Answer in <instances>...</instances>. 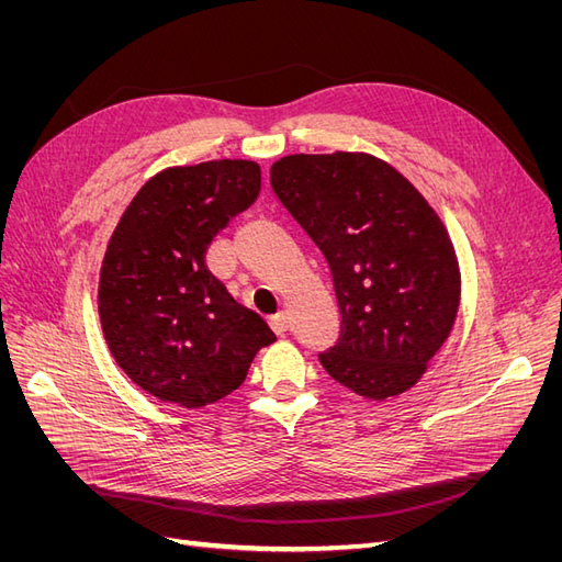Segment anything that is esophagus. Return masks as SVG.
Segmentation results:
<instances>
[{"mask_svg": "<svg viewBox=\"0 0 562 562\" xmlns=\"http://www.w3.org/2000/svg\"><path fill=\"white\" fill-rule=\"evenodd\" d=\"M269 326H271V330H274L277 335H285L288 328H291V316H288L285 312H281V314H277L274 318L269 321Z\"/></svg>", "mask_w": 562, "mask_h": 562, "instance_id": "1", "label": "esophagus"}]
</instances>
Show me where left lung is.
I'll list each match as a JSON object with an SVG mask.
<instances>
[{
  "instance_id": "8db88e82",
  "label": "left lung",
  "mask_w": 562,
  "mask_h": 562,
  "mask_svg": "<svg viewBox=\"0 0 562 562\" xmlns=\"http://www.w3.org/2000/svg\"><path fill=\"white\" fill-rule=\"evenodd\" d=\"M269 173L333 274L342 330L321 366L370 401L415 386L462 300L443 220L411 180L366 151L288 155Z\"/></svg>"
}]
</instances>
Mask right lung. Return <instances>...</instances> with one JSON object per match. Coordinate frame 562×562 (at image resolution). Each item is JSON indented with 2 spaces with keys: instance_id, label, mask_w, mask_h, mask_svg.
Listing matches in <instances>:
<instances>
[{
  "instance_id": "1",
  "label": "right lung",
  "mask_w": 562,
  "mask_h": 562,
  "mask_svg": "<svg viewBox=\"0 0 562 562\" xmlns=\"http://www.w3.org/2000/svg\"><path fill=\"white\" fill-rule=\"evenodd\" d=\"M260 182L248 159L171 166L119 217L100 265L98 316L116 366L149 396L211 405L239 389L255 353L277 339L203 260Z\"/></svg>"
}]
</instances>
